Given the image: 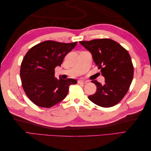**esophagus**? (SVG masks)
Instances as JSON below:
<instances>
[{
    "label": "esophagus",
    "instance_id": "1",
    "mask_svg": "<svg viewBox=\"0 0 151 151\" xmlns=\"http://www.w3.org/2000/svg\"><path fill=\"white\" fill-rule=\"evenodd\" d=\"M87 82H88V81H83V80H79V81H78V84H86V83H87Z\"/></svg>",
    "mask_w": 151,
    "mask_h": 151
}]
</instances>
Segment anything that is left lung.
<instances>
[{
	"mask_svg": "<svg viewBox=\"0 0 151 151\" xmlns=\"http://www.w3.org/2000/svg\"><path fill=\"white\" fill-rule=\"evenodd\" d=\"M80 43L91 53L105 78L104 84L91 81L97 86V91L89 95V99L99 106H114L124 97L132 81L134 67L129 53L110 39L82 41Z\"/></svg>",
	"mask_w": 151,
	"mask_h": 151,
	"instance_id": "obj_1",
	"label": "left lung"
}]
</instances>
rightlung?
<instances>
[{"mask_svg": "<svg viewBox=\"0 0 151 151\" xmlns=\"http://www.w3.org/2000/svg\"><path fill=\"white\" fill-rule=\"evenodd\" d=\"M77 42L65 43L45 41L32 47L22 61L20 76L22 88L30 100L38 106L50 108L63 100L73 78L57 79L54 69Z\"/></svg>", "mask_w": 151, "mask_h": 151, "instance_id": "right-lung-1", "label": "right lung"}]
</instances>
